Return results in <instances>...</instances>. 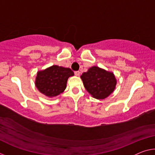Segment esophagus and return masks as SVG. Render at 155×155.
I'll list each match as a JSON object with an SVG mask.
<instances>
[{
	"instance_id": "34e87169",
	"label": "esophagus",
	"mask_w": 155,
	"mask_h": 155,
	"mask_svg": "<svg viewBox=\"0 0 155 155\" xmlns=\"http://www.w3.org/2000/svg\"><path fill=\"white\" fill-rule=\"evenodd\" d=\"M74 74L76 76H79L80 75V72L79 71H75L74 72Z\"/></svg>"
}]
</instances>
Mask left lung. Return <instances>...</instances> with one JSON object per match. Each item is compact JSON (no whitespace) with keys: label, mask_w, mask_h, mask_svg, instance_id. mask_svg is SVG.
I'll return each instance as SVG.
<instances>
[{"label":"left lung","mask_w":155,"mask_h":155,"mask_svg":"<svg viewBox=\"0 0 155 155\" xmlns=\"http://www.w3.org/2000/svg\"><path fill=\"white\" fill-rule=\"evenodd\" d=\"M81 78L86 90L97 99L108 97L114 91L116 85L113 73L96 66L91 67L87 72L83 73Z\"/></svg>","instance_id":"1"}]
</instances>
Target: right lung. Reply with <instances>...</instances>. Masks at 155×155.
Listing matches in <instances>:
<instances>
[{"label": "right lung", "mask_w": 155, "mask_h": 155, "mask_svg": "<svg viewBox=\"0 0 155 155\" xmlns=\"http://www.w3.org/2000/svg\"><path fill=\"white\" fill-rule=\"evenodd\" d=\"M73 75L74 72L70 68L52 65L38 72L36 87L46 96H56L65 90L68 78Z\"/></svg>", "instance_id": "1"}]
</instances>
